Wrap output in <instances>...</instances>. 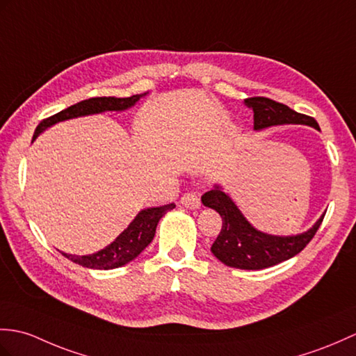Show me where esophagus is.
I'll list each match as a JSON object with an SVG mask.
<instances>
[{"label":"esophagus","mask_w":356,"mask_h":356,"mask_svg":"<svg viewBox=\"0 0 356 356\" xmlns=\"http://www.w3.org/2000/svg\"><path fill=\"white\" fill-rule=\"evenodd\" d=\"M180 203H181V206H185V208H188V209H198L200 208V195H198V193H195V191L186 193V194H184V197H181Z\"/></svg>","instance_id":"34e87169"}]
</instances>
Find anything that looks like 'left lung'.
Segmentation results:
<instances>
[{"label":"left lung","instance_id":"1","mask_svg":"<svg viewBox=\"0 0 356 356\" xmlns=\"http://www.w3.org/2000/svg\"><path fill=\"white\" fill-rule=\"evenodd\" d=\"M244 104L253 111V129L264 130L284 124H305L320 130L317 121L297 113L290 107L266 97L245 98ZM202 203L217 211L222 218L221 232L213 241L211 252L227 267L239 270L268 268L300 253L318 230L325 213L307 232L297 235H270L261 232L244 217L232 198L222 191L221 185H213L202 195Z\"/></svg>","mask_w":356,"mask_h":356}]
</instances>
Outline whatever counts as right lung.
<instances>
[{"label":"right lung","instance_id":"obj_1","mask_svg":"<svg viewBox=\"0 0 356 356\" xmlns=\"http://www.w3.org/2000/svg\"><path fill=\"white\" fill-rule=\"evenodd\" d=\"M147 92L139 94V95H131L127 98L97 97V98H89V100H83L77 104L66 107L65 111L56 113L53 117H49L40 122L35 130V135H33V140L42 134L44 130L54 126L57 122L79 118V117H86V115L103 113L107 111L111 112L127 111L139 102V98H143ZM175 208L176 204L171 203V204L159 206V208H147V209L139 211L138 216L134 218V221L127 226V229H124L122 232L115 238V241H112L109 245H106L104 249L98 250L97 253L77 256V254H68L62 252V254L65 258L71 259L72 262L79 264L81 267L94 268V270H112V268L126 266V264L134 261L136 256L153 241L159 220L168 211Z\"/></svg>","mask_w":356,"mask_h":356}]
</instances>
